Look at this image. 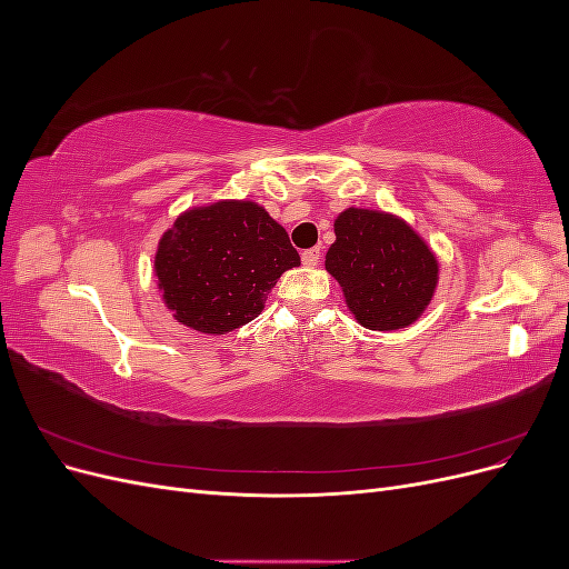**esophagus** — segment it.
I'll list each match as a JSON object with an SVG mask.
<instances>
[{
	"label": "esophagus",
	"mask_w": 569,
	"mask_h": 569,
	"mask_svg": "<svg viewBox=\"0 0 569 569\" xmlns=\"http://www.w3.org/2000/svg\"><path fill=\"white\" fill-rule=\"evenodd\" d=\"M301 261H303V266H308V268H316L318 263H320V249L316 247V249H306L303 253H301Z\"/></svg>",
	"instance_id": "obj_1"
}]
</instances>
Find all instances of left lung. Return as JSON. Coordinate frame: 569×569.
I'll return each mask as SVG.
<instances>
[{
    "label": "left lung",
    "mask_w": 569,
    "mask_h": 569,
    "mask_svg": "<svg viewBox=\"0 0 569 569\" xmlns=\"http://www.w3.org/2000/svg\"><path fill=\"white\" fill-rule=\"evenodd\" d=\"M325 268L341 284L349 311L368 330H401L432 301L439 263L403 220L347 209L335 220Z\"/></svg>",
    "instance_id": "obj_1"
}]
</instances>
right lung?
<instances>
[{"label":"right lung","mask_w":569,"mask_h":569,"mask_svg":"<svg viewBox=\"0 0 569 569\" xmlns=\"http://www.w3.org/2000/svg\"><path fill=\"white\" fill-rule=\"evenodd\" d=\"M301 258L289 234L253 201L187 211L159 242V289L176 320L226 335L263 311L268 291Z\"/></svg>","instance_id":"1"}]
</instances>
